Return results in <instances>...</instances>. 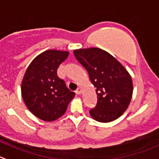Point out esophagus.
Instances as JSON below:
<instances>
[{
  "mask_svg": "<svg viewBox=\"0 0 159 159\" xmlns=\"http://www.w3.org/2000/svg\"><path fill=\"white\" fill-rule=\"evenodd\" d=\"M75 92H76L78 95H80V94L81 93V88H78V89H77V90L75 91Z\"/></svg>",
  "mask_w": 159,
  "mask_h": 159,
  "instance_id": "obj_1",
  "label": "esophagus"
}]
</instances>
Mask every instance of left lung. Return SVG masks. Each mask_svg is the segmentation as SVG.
I'll return each mask as SVG.
<instances>
[{"label": "left lung", "instance_id": "left-lung-1", "mask_svg": "<svg viewBox=\"0 0 159 159\" xmlns=\"http://www.w3.org/2000/svg\"><path fill=\"white\" fill-rule=\"evenodd\" d=\"M74 54L96 88L98 101L89 111L91 116L101 123L116 120L131 100L133 83L130 74L115 57L99 48L75 50Z\"/></svg>", "mask_w": 159, "mask_h": 159}]
</instances>
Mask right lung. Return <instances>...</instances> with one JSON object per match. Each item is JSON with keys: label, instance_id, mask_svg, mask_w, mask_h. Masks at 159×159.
<instances>
[{"label": "right lung", "instance_id": "obj_1", "mask_svg": "<svg viewBox=\"0 0 159 159\" xmlns=\"http://www.w3.org/2000/svg\"><path fill=\"white\" fill-rule=\"evenodd\" d=\"M67 51L50 50L37 56L26 70L21 96L31 112L44 121H53L67 110L75 93L57 76V68L68 57Z\"/></svg>", "mask_w": 159, "mask_h": 159}]
</instances>
